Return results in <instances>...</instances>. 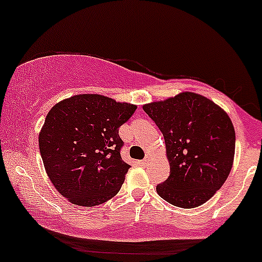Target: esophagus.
<instances>
[{"instance_id":"obj_1","label":"esophagus","mask_w":262,"mask_h":262,"mask_svg":"<svg viewBox=\"0 0 262 262\" xmlns=\"http://www.w3.org/2000/svg\"><path fill=\"white\" fill-rule=\"evenodd\" d=\"M150 162V156H146V158H144L143 160H141V164L143 165H148Z\"/></svg>"}]
</instances>
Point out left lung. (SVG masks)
Listing matches in <instances>:
<instances>
[{"label":"left lung","mask_w":262,"mask_h":262,"mask_svg":"<svg viewBox=\"0 0 262 262\" xmlns=\"http://www.w3.org/2000/svg\"><path fill=\"white\" fill-rule=\"evenodd\" d=\"M164 135L170 176L156 186L159 196L181 208L206 203L229 176L235 132L229 116L193 92L144 104Z\"/></svg>","instance_id":"obj_1"}]
</instances>
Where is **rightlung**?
Masks as SVG:
<instances>
[{
	"label": "right lung",
	"instance_id": "right-lung-1",
	"mask_svg": "<svg viewBox=\"0 0 262 262\" xmlns=\"http://www.w3.org/2000/svg\"><path fill=\"white\" fill-rule=\"evenodd\" d=\"M135 110L101 95H76L49 111L39 150L50 181L66 200L93 207L118 193L130 167L122 160L119 127Z\"/></svg>",
	"mask_w": 262,
	"mask_h": 262
}]
</instances>
